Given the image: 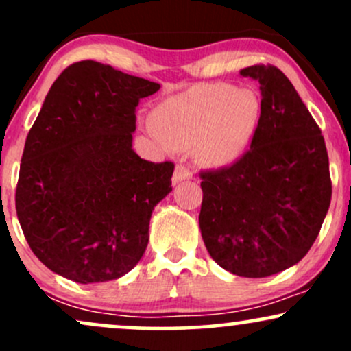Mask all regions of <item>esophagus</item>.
Wrapping results in <instances>:
<instances>
[{
    "label": "esophagus",
    "mask_w": 351,
    "mask_h": 351,
    "mask_svg": "<svg viewBox=\"0 0 351 351\" xmlns=\"http://www.w3.org/2000/svg\"><path fill=\"white\" fill-rule=\"evenodd\" d=\"M193 176V173H191V170H189V168L186 167V165H183V163H180V165H176V168H175V175H173V183H181V181H184V180H189Z\"/></svg>",
    "instance_id": "esophagus-1"
}]
</instances>
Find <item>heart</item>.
Segmentation results:
<instances>
[{"label": "heart", "mask_w": 351, "mask_h": 351, "mask_svg": "<svg viewBox=\"0 0 351 351\" xmlns=\"http://www.w3.org/2000/svg\"><path fill=\"white\" fill-rule=\"evenodd\" d=\"M259 117L261 100L251 88L213 84L165 100L155 112V128L170 147L198 145L206 162L224 163L251 142Z\"/></svg>", "instance_id": "1"}]
</instances>
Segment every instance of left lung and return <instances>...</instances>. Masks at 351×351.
Returning <instances> with one entry per match:
<instances>
[{
    "instance_id": "obj_1",
    "label": "left lung",
    "mask_w": 351,
    "mask_h": 351,
    "mask_svg": "<svg viewBox=\"0 0 351 351\" xmlns=\"http://www.w3.org/2000/svg\"><path fill=\"white\" fill-rule=\"evenodd\" d=\"M259 80L261 117L234 163L199 171V228L209 256L241 277H269L315 243L332 199L324 135L276 66L241 69Z\"/></svg>"
}]
</instances>
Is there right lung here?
I'll use <instances>...</instances> for the list:
<instances>
[{"label":"right lung","mask_w":351,"mask_h":351,"mask_svg":"<svg viewBox=\"0 0 351 351\" xmlns=\"http://www.w3.org/2000/svg\"><path fill=\"white\" fill-rule=\"evenodd\" d=\"M158 88L80 60L47 92L24 143L14 199L31 251L52 272L94 284L142 259L152 211L171 191L175 170L132 150L136 107Z\"/></svg>","instance_id":"right-lung-1"}]
</instances>
